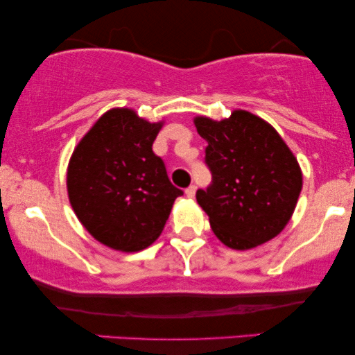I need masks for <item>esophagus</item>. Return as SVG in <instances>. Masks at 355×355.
I'll return each mask as SVG.
<instances>
[{"label": "esophagus", "instance_id": "esophagus-1", "mask_svg": "<svg viewBox=\"0 0 355 355\" xmlns=\"http://www.w3.org/2000/svg\"><path fill=\"white\" fill-rule=\"evenodd\" d=\"M186 196H187L189 198H192L193 196H196V186H189V187L186 189Z\"/></svg>", "mask_w": 355, "mask_h": 355}]
</instances>
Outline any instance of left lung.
<instances>
[{
	"instance_id": "8db88e82",
	"label": "left lung",
	"mask_w": 355,
	"mask_h": 355,
	"mask_svg": "<svg viewBox=\"0 0 355 355\" xmlns=\"http://www.w3.org/2000/svg\"><path fill=\"white\" fill-rule=\"evenodd\" d=\"M208 142L205 163L213 174L197 203L215 236L234 250L265 244L288 225L302 191L297 158L273 125L250 111L230 118H193Z\"/></svg>"
}]
</instances>
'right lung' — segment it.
<instances>
[{"mask_svg":"<svg viewBox=\"0 0 355 355\" xmlns=\"http://www.w3.org/2000/svg\"><path fill=\"white\" fill-rule=\"evenodd\" d=\"M163 124L140 118L132 108H111L71 155L66 186L72 210L110 249L139 252L152 245L182 196L152 150Z\"/></svg>","mask_w":355,"mask_h":355,"instance_id":"1","label":"right lung"}]
</instances>
